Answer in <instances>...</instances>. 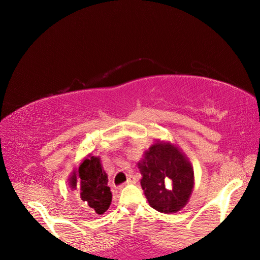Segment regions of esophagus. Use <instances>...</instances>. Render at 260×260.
Returning <instances> with one entry per match:
<instances>
[{
	"instance_id": "34e87169",
	"label": "esophagus",
	"mask_w": 260,
	"mask_h": 260,
	"mask_svg": "<svg viewBox=\"0 0 260 260\" xmlns=\"http://www.w3.org/2000/svg\"><path fill=\"white\" fill-rule=\"evenodd\" d=\"M136 178L134 175H132V174H129L128 176H127V181H126V183L127 184H134V183H136Z\"/></svg>"
}]
</instances>
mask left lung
<instances>
[{
    "label": "left lung",
    "instance_id": "obj_1",
    "mask_svg": "<svg viewBox=\"0 0 260 260\" xmlns=\"http://www.w3.org/2000/svg\"><path fill=\"white\" fill-rule=\"evenodd\" d=\"M137 167L142 189L153 209L170 214L186 206L194 186V171L178 145L157 141L144 152Z\"/></svg>",
    "mask_w": 260,
    "mask_h": 260
}]
</instances>
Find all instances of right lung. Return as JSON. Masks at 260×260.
Returning a JSON list of instances; mask_svg holds the SVG:
<instances>
[{
	"mask_svg": "<svg viewBox=\"0 0 260 260\" xmlns=\"http://www.w3.org/2000/svg\"><path fill=\"white\" fill-rule=\"evenodd\" d=\"M71 190L78 193L80 202L92 215H102L112 202V192L107 184L108 178L103 168L101 157L91 154L82 159L78 168L69 176Z\"/></svg>",
	"mask_w": 260,
	"mask_h": 260,
	"instance_id": "obj_1",
	"label": "right lung"
}]
</instances>
